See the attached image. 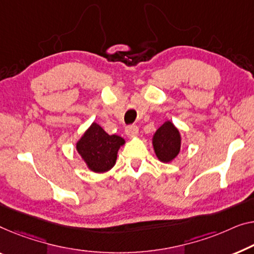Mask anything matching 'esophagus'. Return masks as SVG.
<instances>
[{
  "instance_id": "1",
  "label": "esophagus",
  "mask_w": 254,
  "mask_h": 254,
  "mask_svg": "<svg viewBox=\"0 0 254 254\" xmlns=\"http://www.w3.org/2000/svg\"><path fill=\"white\" fill-rule=\"evenodd\" d=\"M126 133H127V137H130V138L137 137L138 133H139V127L137 126H134V124H132V126H128L126 128Z\"/></svg>"
}]
</instances>
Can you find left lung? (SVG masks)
<instances>
[{"instance_id":"8db88e82","label":"left lung","mask_w":254,"mask_h":254,"mask_svg":"<svg viewBox=\"0 0 254 254\" xmlns=\"http://www.w3.org/2000/svg\"><path fill=\"white\" fill-rule=\"evenodd\" d=\"M181 138L178 128L171 122H165L155 132L153 145L158 160L168 163L180 151Z\"/></svg>"}]
</instances>
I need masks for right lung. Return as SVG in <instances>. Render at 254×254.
<instances>
[{
    "mask_svg": "<svg viewBox=\"0 0 254 254\" xmlns=\"http://www.w3.org/2000/svg\"><path fill=\"white\" fill-rule=\"evenodd\" d=\"M124 143L119 135H109L97 123H93L77 142L76 148L89 169L94 172H106L114 166L117 150Z\"/></svg>",
    "mask_w": 254,
    "mask_h": 254,
    "instance_id": "1",
    "label": "right lung"
}]
</instances>
